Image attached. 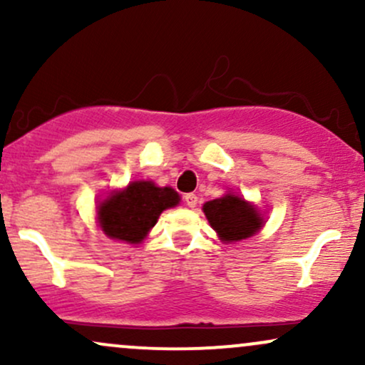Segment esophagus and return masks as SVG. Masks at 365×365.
Returning a JSON list of instances; mask_svg holds the SVG:
<instances>
[{
    "label": "esophagus",
    "mask_w": 365,
    "mask_h": 365,
    "mask_svg": "<svg viewBox=\"0 0 365 365\" xmlns=\"http://www.w3.org/2000/svg\"><path fill=\"white\" fill-rule=\"evenodd\" d=\"M183 200H185V204L188 207H195L197 202H199V197H197L195 194H187L185 197H183Z\"/></svg>",
    "instance_id": "esophagus-1"
}]
</instances>
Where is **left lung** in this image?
<instances>
[{"mask_svg": "<svg viewBox=\"0 0 365 365\" xmlns=\"http://www.w3.org/2000/svg\"><path fill=\"white\" fill-rule=\"evenodd\" d=\"M209 225L221 242H240L252 237L262 228L264 220L257 207L249 204L244 197L226 194L220 199L209 200L202 206Z\"/></svg>", "mask_w": 365, "mask_h": 365, "instance_id": "left-lung-1", "label": "left lung"}]
</instances>
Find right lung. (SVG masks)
Masks as SVG:
<instances>
[{
    "label": "right lung",
    "mask_w": 365,
    "mask_h": 365,
    "mask_svg": "<svg viewBox=\"0 0 365 365\" xmlns=\"http://www.w3.org/2000/svg\"><path fill=\"white\" fill-rule=\"evenodd\" d=\"M178 202L180 195L171 187L139 180L123 190L111 192L98 206V221L104 235L113 240L140 244L158 223L159 215Z\"/></svg>",
    "instance_id": "right-lung-1"
}]
</instances>
